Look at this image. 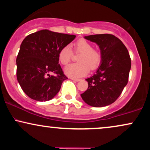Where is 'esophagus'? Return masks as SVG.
<instances>
[{"label":"esophagus","mask_w":150,"mask_h":150,"mask_svg":"<svg viewBox=\"0 0 150 150\" xmlns=\"http://www.w3.org/2000/svg\"><path fill=\"white\" fill-rule=\"evenodd\" d=\"M70 79H71L72 80L75 81V82H79V81H80V80H81L80 79H78V78H74V77H70Z\"/></svg>","instance_id":"1"}]
</instances>
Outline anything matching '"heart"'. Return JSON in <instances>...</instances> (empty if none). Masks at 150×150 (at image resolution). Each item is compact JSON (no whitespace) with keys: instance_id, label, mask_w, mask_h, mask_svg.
<instances>
[{"instance_id":"obj_1","label":"heart","mask_w":150,"mask_h":150,"mask_svg":"<svg viewBox=\"0 0 150 150\" xmlns=\"http://www.w3.org/2000/svg\"><path fill=\"white\" fill-rule=\"evenodd\" d=\"M75 50L77 53H80L77 58L78 63L67 65L64 72L68 76L80 77L85 76L89 73V69H97L101 62V55L99 51L93 49V46L87 40L81 39L75 43ZM73 56L71 48L65 46L60 50L58 53V60L61 64L66 65L70 61Z\"/></svg>"}]
</instances>
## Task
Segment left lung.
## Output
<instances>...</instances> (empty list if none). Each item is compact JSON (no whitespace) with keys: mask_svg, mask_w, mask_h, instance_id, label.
Wrapping results in <instances>:
<instances>
[{"mask_svg":"<svg viewBox=\"0 0 150 150\" xmlns=\"http://www.w3.org/2000/svg\"><path fill=\"white\" fill-rule=\"evenodd\" d=\"M84 38L99 46L101 62L96 73L86 79L88 88L81 97L93 107L108 106L118 99L128 83L131 68L128 51L112 34H94Z\"/></svg>","mask_w":150,"mask_h":150,"instance_id":"obj_1","label":"left lung"}]
</instances>
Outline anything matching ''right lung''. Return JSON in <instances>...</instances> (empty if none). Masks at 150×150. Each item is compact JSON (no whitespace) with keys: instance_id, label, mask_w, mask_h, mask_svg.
Wrapping results in <instances>:
<instances>
[{"instance_id":"add662e5","label":"right lung","mask_w":150,"mask_h":150,"mask_svg":"<svg viewBox=\"0 0 150 150\" xmlns=\"http://www.w3.org/2000/svg\"><path fill=\"white\" fill-rule=\"evenodd\" d=\"M75 35L48 30L38 31L22 41L17 56V79L23 92L39 101L52 99L68 79L58 64V53ZM53 72L56 76H51Z\"/></svg>"}]
</instances>
